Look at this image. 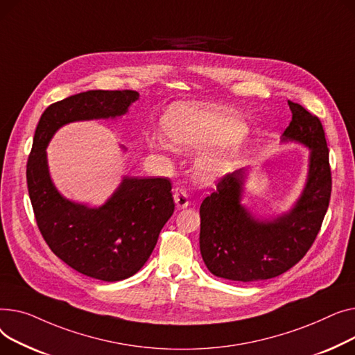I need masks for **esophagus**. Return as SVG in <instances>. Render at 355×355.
<instances>
[{
    "instance_id": "obj_1",
    "label": "esophagus",
    "mask_w": 355,
    "mask_h": 355,
    "mask_svg": "<svg viewBox=\"0 0 355 355\" xmlns=\"http://www.w3.org/2000/svg\"><path fill=\"white\" fill-rule=\"evenodd\" d=\"M173 198L179 209H183V207L189 205V196H187V192L184 189H180V187H176Z\"/></svg>"
}]
</instances>
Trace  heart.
Here are the masks:
<instances>
[{
	"instance_id": "heart-1",
	"label": "heart",
	"mask_w": 355,
	"mask_h": 355,
	"mask_svg": "<svg viewBox=\"0 0 355 355\" xmlns=\"http://www.w3.org/2000/svg\"><path fill=\"white\" fill-rule=\"evenodd\" d=\"M163 130L178 149L206 150L241 140L246 133V126L226 110L178 103L164 114ZM227 155H207L199 162V176L203 180H211L227 168Z\"/></svg>"
}]
</instances>
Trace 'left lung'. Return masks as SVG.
Here are the masks:
<instances>
[{"mask_svg":"<svg viewBox=\"0 0 355 355\" xmlns=\"http://www.w3.org/2000/svg\"><path fill=\"white\" fill-rule=\"evenodd\" d=\"M293 120L284 140L311 150L308 180L293 211L258 220L241 205L245 169L226 173L200 205L199 245L205 265L219 278L251 282L275 278L298 263L314 243L331 198V168L321 120L288 101Z\"/></svg>","mask_w":355,"mask_h":355,"instance_id":"obj_1","label":"left lung"}]
</instances>
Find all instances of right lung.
Wrapping results in <instances>:
<instances>
[{
	"instance_id": "right-lung-1",
	"label": "right lung",
	"mask_w": 355,
	"mask_h": 355,
	"mask_svg": "<svg viewBox=\"0 0 355 355\" xmlns=\"http://www.w3.org/2000/svg\"><path fill=\"white\" fill-rule=\"evenodd\" d=\"M137 98L135 90H90L50 104L27 160L28 195L41 235L62 262L100 281L126 279L149 259L175 211L172 183L168 178H126L103 206L87 207L57 192L46 148L64 124L121 116Z\"/></svg>"
}]
</instances>
